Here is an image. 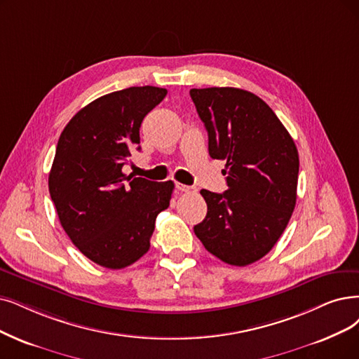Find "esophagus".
<instances>
[{"label":"esophagus","instance_id":"obj_1","mask_svg":"<svg viewBox=\"0 0 359 359\" xmlns=\"http://www.w3.org/2000/svg\"><path fill=\"white\" fill-rule=\"evenodd\" d=\"M175 189L181 193H194L196 191V187H193V185H185V184H181V182L175 184Z\"/></svg>","mask_w":359,"mask_h":359}]
</instances>
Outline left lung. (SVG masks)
I'll use <instances>...</instances> for the list:
<instances>
[{
    "label": "left lung",
    "instance_id": "left-lung-1",
    "mask_svg": "<svg viewBox=\"0 0 359 359\" xmlns=\"http://www.w3.org/2000/svg\"><path fill=\"white\" fill-rule=\"evenodd\" d=\"M212 159L225 161L228 190H202L206 218L194 233L225 264L246 266L274 248L296 206L299 154L293 138L257 95L231 87L190 90Z\"/></svg>",
    "mask_w": 359,
    "mask_h": 359
}]
</instances>
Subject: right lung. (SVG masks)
I'll return each instance as SVG.
<instances>
[{
  "mask_svg": "<svg viewBox=\"0 0 359 359\" xmlns=\"http://www.w3.org/2000/svg\"><path fill=\"white\" fill-rule=\"evenodd\" d=\"M168 91L131 87L100 97L69 121L57 142L48 190L72 243L100 266L121 269L150 249L156 217L174 182L125 175L140 126Z\"/></svg>",
  "mask_w": 359,
  "mask_h": 359,
  "instance_id": "right-lung-1",
  "label": "right lung"
}]
</instances>
